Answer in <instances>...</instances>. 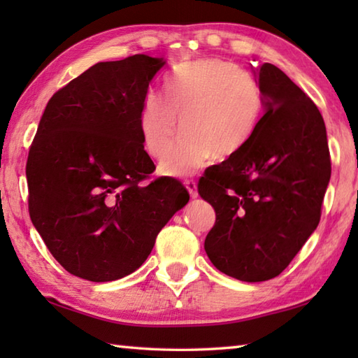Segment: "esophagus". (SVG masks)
<instances>
[{
	"label": "esophagus",
	"instance_id": "esophagus-1",
	"mask_svg": "<svg viewBox=\"0 0 358 358\" xmlns=\"http://www.w3.org/2000/svg\"><path fill=\"white\" fill-rule=\"evenodd\" d=\"M185 186H186V189L189 191V194H191L192 199H196V196H199V192H196V183H195L194 180H186L185 181Z\"/></svg>",
	"mask_w": 358,
	"mask_h": 358
}]
</instances>
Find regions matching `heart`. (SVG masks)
Returning <instances> with one entry per match:
<instances>
[{
    "mask_svg": "<svg viewBox=\"0 0 358 358\" xmlns=\"http://www.w3.org/2000/svg\"><path fill=\"white\" fill-rule=\"evenodd\" d=\"M166 100L150 92L140 112L144 149L162 158L178 134L183 138L159 164L169 177H187L212 155L226 159L245 146L260 121L263 96L255 80L224 59L181 64L164 83Z\"/></svg>",
    "mask_w": 358,
    "mask_h": 358,
    "instance_id": "1",
    "label": "heart"
}]
</instances>
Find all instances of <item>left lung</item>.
<instances>
[{"label":"left lung","mask_w":358,"mask_h":358,"mask_svg":"<svg viewBox=\"0 0 358 358\" xmlns=\"http://www.w3.org/2000/svg\"><path fill=\"white\" fill-rule=\"evenodd\" d=\"M254 73L263 117L245 146L199 181L217 217L204 250L218 271L249 283L277 277L299 254L320 222L331 178L314 101L277 66Z\"/></svg>","instance_id":"1"}]
</instances>
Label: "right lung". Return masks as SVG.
Wrapping results in <instances>:
<instances>
[{
	"mask_svg": "<svg viewBox=\"0 0 358 358\" xmlns=\"http://www.w3.org/2000/svg\"><path fill=\"white\" fill-rule=\"evenodd\" d=\"M164 58L96 63L45 106L29 150V214L53 258L72 275L113 281L146 262L158 232L185 208L178 180L155 171L140 112Z\"/></svg>",
	"mask_w": 358,
	"mask_h": 358,
	"instance_id": "add662e5",
	"label": "right lung"
}]
</instances>
